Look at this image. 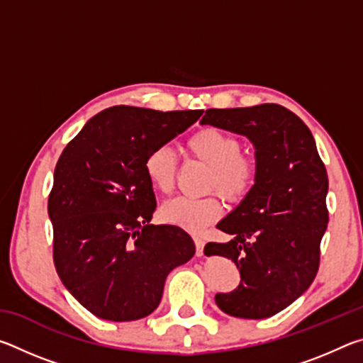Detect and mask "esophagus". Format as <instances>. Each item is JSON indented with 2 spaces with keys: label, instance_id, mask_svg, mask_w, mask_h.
Instances as JSON below:
<instances>
[{
  "label": "esophagus",
  "instance_id": "1",
  "mask_svg": "<svg viewBox=\"0 0 363 363\" xmlns=\"http://www.w3.org/2000/svg\"><path fill=\"white\" fill-rule=\"evenodd\" d=\"M194 242H195V248H196V256H201L203 255V248H205V240L200 237H194Z\"/></svg>",
  "mask_w": 363,
  "mask_h": 363
}]
</instances>
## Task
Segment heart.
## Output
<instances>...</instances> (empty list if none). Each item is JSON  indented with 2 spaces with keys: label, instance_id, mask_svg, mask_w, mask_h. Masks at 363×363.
<instances>
[{
  "label": "heart",
  "instance_id": "b5f03b06",
  "mask_svg": "<svg viewBox=\"0 0 363 363\" xmlns=\"http://www.w3.org/2000/svg\"><path fill=\"white\" fill-rule=\"evenodd\" d=\"M187 150L195 160L210 167L208 192H218L230 203H240L253 190L257 179V160L242 152L240 139L214 126H205L187 139ZM147 179L162 194L176 186L177 162L168 147H157L144 162ZM223 205L218 196L186 199L177 196L162 206V218L171 225L189 232H200L220 218Z\"/></svg>",
  "mask_w": 363,
  "mask_h": 363
}]
</instances>
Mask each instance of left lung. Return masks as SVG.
I'll return each instance as SVG.
<instances>
[{"label": "left lung", "mask_w": 363, "mask_h": 363, "mask_svg": "<svg viewBox=\"0 0 363 363\" xmlns=\"http://www.w3.org/2000/svg\"><path fill=\"white\" fill-rule=\"evenodd\" d=\"M201 125L243 134L255 144L253 190L216 225L227 243H208L206 256H224L240 270V285L218 293L232 317L267 318L298 299L314 281L328 224V176L304 121L279 104L208 108Z\"/></svg>", "instance_id": "1"}]
</instances>
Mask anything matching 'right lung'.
I'll return each mask as SVG.
<instances>
[{
  "instance_id": "right-lung-1",
  "label": "right lung",
  "mask_w": 363,
  "mask_h": 363,
  "mask_svg": "<svg viewBox=\"0 0 363 363\" xmlns=\"http://www.w3.org/2000/svg\"><path fill=\"white\" fill-rule=\"evenodd\" d=\"M201 113L115 106L60 153L48 200L54 266L96 317L130 322L152 314L168 274L195 255L181 227L149 224L157 200L144 162Z\"/></svg>"
}]
</instances>
